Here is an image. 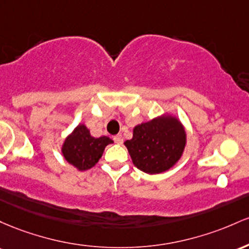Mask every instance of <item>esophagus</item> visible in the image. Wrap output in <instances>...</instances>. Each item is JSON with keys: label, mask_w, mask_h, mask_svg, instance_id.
I'll list each match as a JSON object with an SVG mask.
<instances>
[{"label": "esophagus", "mask_w": 249, "mask_h": 249, "mask_svg": "<svg viewBox=\"0 0 249 249\" xmlns=\"http://www.w3.org/2000/svg\"><path fill=\"white\" fill-rule=\"evenodd\" d=\"M114 141H115V143L117 144H122V142H124V138H122L121 134L114 136Z\"/></svg>", "instance_id": "1"}]
</instances>
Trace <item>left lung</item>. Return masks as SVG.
Masks as SVG:
<instances>
[{"label":"left lung","instance_id":"8db88e82","mask_svg":"<svg viewBox=\"0 0 249 249\" xmlns=\"http://www.w3.org/2000/svg\"><path fill=\"white\" fill-rule=\"evenodd\" d=\"M186 142L183 124L166 114L135 125L133 138L124 146L136 168L147 174H160L180 160Z\"/></svg>","mask_w":249,"mask_h":249}]
</instances>
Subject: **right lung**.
Wrapping results in <instances>:
<instances>
[{
    "mask_svg": "<svg viewBox=\"0 0 249 249\" xmlns=\"http://www.w3.org/2000/svg\"><path fill=\"white\" fill-rule=\"evenodd\" d=\"M110 143L113 140L108 136L94 138L85 124H79L64 140L61 150L64 159L82 172L94 167Z\"/></svg>",
    "mask_w": 249,
    "mask_h": 249,
    "instance_id": "1",
    "label": "right lung"
}]
</instances>
